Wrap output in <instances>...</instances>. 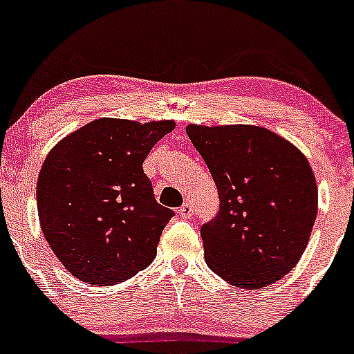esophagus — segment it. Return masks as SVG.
<instances>
[{"instance_id": "esophagus-1", "label": "esophagus", "mask_w": 354, "mask_h": 354, "mask_svg": "<svg viewBox=\"0 0 354 354\" xmlns=\"http://www.w3.org/2000/svg\"><path fill=\"white\" fill-rule=\"evenodd\" d=\"M194 214V209H192V206H191V203H184L180 206V209H178V216H180V218H191V216Z\"/></svg>"}]
</instances>
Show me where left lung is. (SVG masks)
I'll return each instance as SVG.
<instances>
[{
	"label": "left lung",
	"instance_id": "left-lung-1",
	"mask_svg": "<svg viewBox=\"0 0 354 354\" xmlns=\"http://www.w3.org/2000/svg\"><path fill=\"white\" fill-rule=\"evenodd\" d=\"M185 131L221 203L201 227L207 267L246 290L275 283L297 265L317 216L309 162L290 142L253 124H189Z\"/></svg>",
	"mask_w": 354,
	"mask_h": 354
}]
</instances>
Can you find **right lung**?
I'll return each instance as SVG.
<instances>
[{"instance_id": "1", "label": "right lung", "mask_w": 354, "mask_h": 354, "mask_svg": "<svg viewBox=\"0 0 354 354\" xmlns=\"http://www.w3.org/2000/svg\"><path fill=\"white\" fill-rule=\"evenodd\" d=\"M172 120L100 118L48 151L37 182L41 233L74 277L115 285L145 270L174 211L155 201L143 162Z\"/></svg>"}]
</instances>
